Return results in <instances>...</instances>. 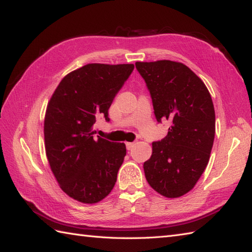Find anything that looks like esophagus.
Listing matches in <instances>:
<instances>
[{
  "label": "esophagus",
  "mask_w": 252,
  "mask_h": 252,
  "mask_svg": "<svg viewBox=\"0 0 252 252\" xmlns=\"http://www.w3.org/2000/svg\"><path fill=\"white\" fill-rule=\"evenodd\" d=\"M134 145H135L134 143H129V142L126 143V149H127V151H131V149H132L133 147H134Z\"/></svg>",
  "instance_id": "1"
}]
</instances>
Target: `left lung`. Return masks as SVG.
Listing matches in <instances>:
<instances>
[{
    "label": "left lung",
    "instance_id": "obj_1",
    "mask_svg": "<svg viewBox=\"0 0 252 252\" xmlns=\"http://www.w3.org/2000/svg\"><path fill=\"white\" fill-rule=\"evenodd\" d=\"M135 66L151 93L157 121L171 122L167 136L153 143L144 172L160 195L178 198L192 189L210 158L216 133L211 95L182 63L136 62Z\"/></svg>",
    "mask_w": 252,
    "mask_h": 252
}]
</instances>
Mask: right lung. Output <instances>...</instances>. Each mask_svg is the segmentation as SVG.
Listing matches in <instances>:
<instances>
[{
    "mask_svg": "<svg viewBox=\"0 0 252 252\" xmlns=\"http://www.w3.org/2000/svg\"><path fill=\"white\" fill-rule=\"evenodd\" d=\"M134 65L88 63L58 84L44 119L46 157L66 194L83 203L109 195L126 154L123 143L94 136L98 117L109 121L108 109Z\"/></svg>",
    "mask_w": 252,
    "mask_h": 252,
    "instance_id": "add662e5",
    "label": "right lung"
}]
</instances>
